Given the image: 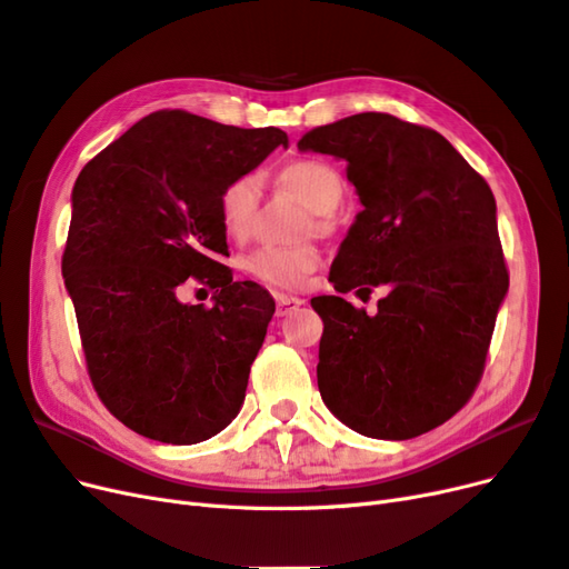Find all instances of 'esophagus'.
I'll return each mask as SVG.
<instances>
[{
	"mask_svg": "<svg viewBox=\"0 0 569 569\" xmlns=\"http://www.w3.org/2000/svg\"><path fill=\"white\" fill-rule=\"evenodd\" d=\"M300 305H305V300L286 296V292H279V296H277V315H279V317H288V315H292V311H296Z\"/></svg>",
	"mask_w": 569,
	"mask_h": 569,
	"instance_id": "esophagus-1",
	"label": "esophagus"
}]
</instances>
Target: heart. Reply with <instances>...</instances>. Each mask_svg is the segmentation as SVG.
<instances>
[{"instance_id": "obj_1", "label": "heart", "mask_w": 569, "mask_h": 569, "mask_svg": "<svg viewBox=\"0 0 569 569\" xmlns=\"http://www.w3.org/2000/svg\"><path fill=\"white\" fill-rule=\"evenodd\" d=\"M281 184L296 193L302 203L317 212V227H328V212H333L345 196V179L331 162L319 158H298L286 162L279 170ZM260 203V179L243 174L231 179L219 193L217 212L222 229L233 241H246L252 231L254 212ZM319 264V250L315 246H262L252 250L243 267L250 277L269 286L298 288Z\"/></svg>"}]
</instances>
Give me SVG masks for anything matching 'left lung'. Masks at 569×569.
<instances>
[{
  "mask_svg": "<svg viewBox=\"0 0 569 569\" xmlns=\"http://www.w3.org/2000/svg\"><path fill=\"white\" fill-rule=\"evenodd\" d=\"M298 149L342 158L363 208L328 281L359 298L388 288L373 317L340 296L311 300L323 405L376 439L442 426L478 388L508 292L489 184L442 134L388 113L317 127Z\"/></svg>",
  "mask_w": 569,
  "mask_h": 569,
  "instance_id": "left-lung-1",
  "label": "left lung"
}]
</instances>
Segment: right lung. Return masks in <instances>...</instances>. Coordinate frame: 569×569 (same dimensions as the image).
<instances>
[{
	"label": "right lung",
	"instance_id": "obj_1",
	"mask_svg": "<svg viewBox=\"0 0 569 569\" xmlns=\"http://www.w3.org/2000/svg\"><path fill=\"white\" fill-rule=\"evenodd\" d=\"M288 137L158 111L91 158L72 187L63 279L91 385L120 423L196 445L241 411L273 317L258 283L233 281L217 200ZM189 278L216 290L187 306Z\"/></svg>",
	"mask_w": 569,
	"mask_h": 569
}]
</instances>
